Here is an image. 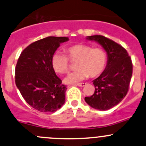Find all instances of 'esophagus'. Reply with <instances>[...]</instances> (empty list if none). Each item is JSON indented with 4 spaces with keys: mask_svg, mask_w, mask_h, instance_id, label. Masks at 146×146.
I'll return each mask as SVG.
<instances>
[{
    "mask_svg": "<svg viewBox=\"0 0 146 146\" xmlns=\"http://www.w3.org/2000/svg\"><path fill=\"white\" fill-rule=\"evenodd\" d=\"M86 84V83H78V84H77L76 85L79 86H85Z\"/></svg>",
    "mask_w": 146,
    "mask_h": 146,
    "instance_id": "34e87169",
    "label": "esophagus"
}]
</instances>
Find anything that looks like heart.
<instances>
[{"instance_id": "obj_1", "label": "heart", "mask_w": 146, "mask_h": 146, "mask_svg": "<svg viewBox=\"0 0 146 146\" xmlns=\"http://www.w3.org/2000/svg\"><path fill=\"white\" fill-rule=\"evenodd\" d=\"M66 52L70 61H77L76 68L78 69L66 77L64 80L66 84L78 82L88 76L92 78L99 76L106 66L107 54L101 48H92L89 45L79 44L68 47ZM68 58L60 52L52 55L51 64L56 73L64 74L68 71Z\"/></svg>"}]
</instances>
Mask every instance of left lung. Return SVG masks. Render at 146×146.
I'll return each mask as SVG.
<instances>
[{"label": "left lung", "instance_id": "obj_1", "mask_svg": "<svg viewBox=\"0 0 146 146\" xmlns=\"http://www.w3.org/2000/svg\"><path fill=\"white\" fill-rule=\"evenodd\" d=\"M86 39L101 45L107 52V63L100 76L93 80L94 94L84 100L93 108L105 111L125 97L132 75V60L122 46L105 36L93 35Z\"/></svg>", "mask_w": 146, "mask_h": 146}]
</instances>
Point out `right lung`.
Instances as JSON below:
<instances>
[{"label": "right lung", "instance_id": "right-lung-1", "mask_svg": "<svg viewBox=\"0 0 146 146\" xmlns=\"http://www.w3.org/2000/svg\"><path fill=\"white\" fill-rule=\"evenodd\" d=\"M65 36H48L23 50L15 68L16 85L24 100L41 112H55L65 102L66 86L62 84L51 64L52 55Z\"/></svg>", "mask_w": 146, "mask_h": 146}]
</instances>
